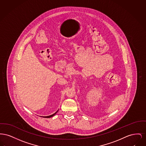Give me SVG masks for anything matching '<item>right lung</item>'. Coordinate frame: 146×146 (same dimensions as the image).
Listing matches in <instances>:
<instances>
[{"instance_id":"right-lung-1","label":"right lung","mask_w":146,"mask_h":146,"mask_svg":"<svg viewBox=\"0 0 146 146\" xmlns=\"http://www.w3.org/2000/svg\"><path fill=\"white\" fill-rule=\"evenodd\" d=\"M58 111L56 112V113H55L54 114H53V115H49V116H42V117H46V118H49V117H52V116H53L54 115H55V114L58 112Z\"/></svg>"}]
</instances>
